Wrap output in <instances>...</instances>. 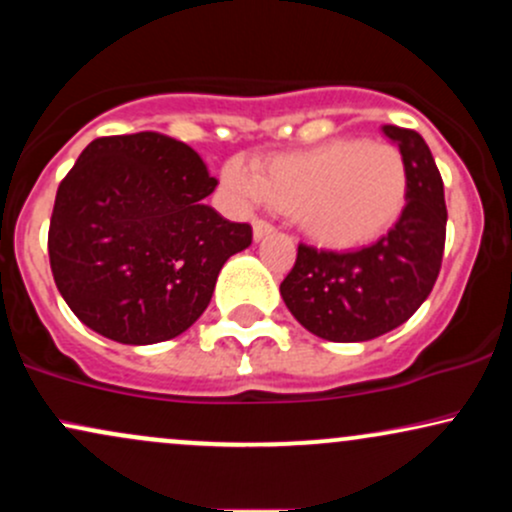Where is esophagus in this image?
Segmentation results:
<instances>
[{
  "instance_id": "obj_1",
  "label": "esophagus",
  "mask_w": 512,
  "mask_h": 512,
  "mask_svg": "<svg viewBox=\"0 0 512 512\" xmlns=\"http://www.w3.org/2000/svg\"><path fill=\"white\" fill-rule=\"evenodd\" d=\"M269 233H274L272 223L264 221V219L252 221V236H255V240H262L264 236H269Z\"/></svg>"
}]
</instances>
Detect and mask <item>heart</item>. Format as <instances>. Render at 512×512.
<instances>
[{"instance_id":"1","label":"heart","mask_w":512,"mask_h":512,"mask_svg":"<svg viewBox=\"0 0 512 512\" xmlns=\"http://www.w3.org/2000/svg\"><path fill=\"white\" fill-rule=\"evenodd\" d=\"M221 178L240 202H267L293 216L315 245L330 250L361 248L385 236L409 195L402 151L356 137L272 156L257 175L228 163Z\"/></svg>"}]
</instances>
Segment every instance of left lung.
Listing matches in <instances>:
<instances>
[{"mask_svg": "<svg viewBox=\"0 0 512 512\" xmlns=\"http://www.w3.org/2000/svg\"><path fill=\"white\" fill-rule=\"evenodd\" d=\"M407 158V207L378 243L356 252L298 245L279 291L308 332L327 342H368L407 322L436 284L445 248L443 178L424 137L383 127Z\"/></svg>", "mask_w": 512, "mask_h": 512, "instance_id": "8db88e82", "label": "left lung"}]
</instances>
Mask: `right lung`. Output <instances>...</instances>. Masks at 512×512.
<instances>
[{"mask_svg": "<svg viewBox=\"0 0 512 512\" xmlns=\"http://www.w3.org/2000/svg\"><path fill=\"white\" fill-rule=\"evenodd\" d=\"M219 185L195 149L158 132L98 137L60 182L50 269L72 313L120 344L178 337L207 310L250 223L204 204Z\"/></svg>", "mask_w": 512, "mask_h": 512, "instance_id": "1", "label": "right lung"}]
</instances>
